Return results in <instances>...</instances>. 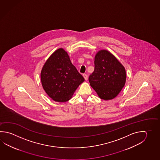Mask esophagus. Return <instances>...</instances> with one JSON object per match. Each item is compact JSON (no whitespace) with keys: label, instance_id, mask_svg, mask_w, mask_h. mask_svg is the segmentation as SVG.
Masks as SVG:
<instances>
[{"label":"esophagus","instance_id":"esophagus-1","mask_svg":"<svg viewBox=\"0 0 160 160\" xmlns=\"http://www.w3.org/2000/svg\"><path fill=\"white\" fill-rule=\"evenodd\" d=\"M83 77H84V79H85L86 81H87V79H88V76H87V74H84L83 75Z\"/></svg>","mask_w":160,"mask_h":160}]
</instances>
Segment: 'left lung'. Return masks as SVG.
Segmentation results:
<instances>
[{
  "label": "left lung",
  "instance_id": "8db88e82",
  "mask_svg": "<svg viewBox=\"0 0 160 160\" xmlns=\"http://www.w3.org/2000/svg\"><path fill=\"white\" fill-rule=\"evenodd\" d=\"M95 69L88 81L100 99L115 98L125 86V67L109 51L100 50L95 56Z\"/></svg>",
  "mask_w": 160,
  "mask_h": 160
}]
</instances>
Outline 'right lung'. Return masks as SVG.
I'll list each match as a JSON object with an SVG mask.
<instances>
[{
	"instance_id": "obj_1",
	"label": "right lung",
	"mask_w": 160,
	"mask_h": 160,
	"mask_svg": "<svg viewBox=\"0 0 160 160\" xmlns=\"http://www.w3.org/2000/svg\"><path fill=\"white\" fill-rule=\"evenodd\" d=\"M41 79L47 94L55 102H61L69 100L84 81L62 48L47 60L41 70Z\"/></svg>"
}]
</instances>
